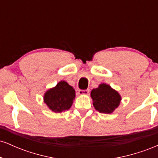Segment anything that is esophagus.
Instances as JSON below:
<instances>
[{
    "instance_id": "1",
    "label": "esophagus",
    "mask_w": 158,
    "mask_h": 158,
    "mask_svg": "<svg viewBox=\"0 0 158 158\" xmlns=\"http://www.w3.org/2000/svg\"><path fill=\"white\" fill-rule=\"evenodd\" d=\"M90 90L89 89L87 90H79V95H88L89 94Z\"/></svg>"
}]
</instances>
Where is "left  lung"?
Segmentation results:
<instances>
[{"mask_svg":"<svg viewBox=\"0 0 158 158\" xmlns=\"http://www.w3.org/2000/svg\"><path fill=\"white\" fill-rule=\"evenodd\" d=\"M93 106L99 113L111 114L119 106L121 96L109 85L102 83L90 92Z\"/></svg>","mask_w":158,"mask_h":158,"instance_id":"8db88e82","label":"left lung"}]
</instances>
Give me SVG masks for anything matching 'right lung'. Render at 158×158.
<instances>
[{"instance_id": "1", "label": "right lung", "mask_w": 158, "mask_h": 158, "mask_svg": "<svg viewBox=\"0 0 158 158\" xmlns=\"http://www.w3.org/2000/svg\"><path fill=\"white\" fill-rule=\"evenodd\" d=\"M75 97L76 92L73 87L62 80L45 92L44 102L52 111L61 113L70 109Z\"/></svg>"}]
</instances>
